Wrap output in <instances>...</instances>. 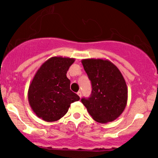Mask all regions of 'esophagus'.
Wrapping results in <instances>:
<instances>
[{"label": "esophagus", "instance_id": "1", "mask_svg": "<svg viewBox=\"0 0 158 158\" xmlns=\"http://www.w3.org/2000/svg\"><path fill=\"white\" fill-rule=\"evenodd\" d=\"M77 94H78V96H79V97L81 98V91H78V92H77Z\"/></svg>", "mask_w": 158, "mask_h": 158}]
</instances>
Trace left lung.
I'll return each instance as SVG.
<instances>
[{"mask_svg":"<svg viewBox=\"0 0 158 158\" xmlns=\"http://www.w3.org/2000/svg\"><path fill=\"white\" fill-rule=\"evenodd\" d=\"M81 63L92 85L90 97L82 98L81 102L97 122L115 120L124 110L128 99V88L122 73L108 60L87 59Z\"/></svg>","mask_w":158,"mask_h":158,"instance_id":"1","label":"left lung"}]
</instances>
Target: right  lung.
Here are the masks:
<instances>
[{
  "instance_id": "add662e5",
  "label": "right lung",
  "mask_w": 158,
  "mask_h": 158,
  "mask_svg": "<svg viewBox=\"0 0 158 158\" xmlns=\"http://www.w3.org/2000/svg\"><path fill=\"white\" fill-rule=\"evenodd\" d=\"M74 59L54 56L40 67L30 85L28 100L36 115L46 122H54L64 117L70 104L79 100L70 89L66 74Z\"/></svg>"
}]
</instances>
